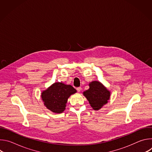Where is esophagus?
I'll list each match as a JSON object with an SVG mask.
<instances>
[{
  "mask_svg": "<svg viewBox=\"0 0 152 152\" xmlns=\"http://www.w3.org/2000/svg\"><path fill=\"white\" fill-rule=\"evenodd\" d=\"M76 90H77V91L78 92H80V91H81V90H82V88H81V87H77V88H76Z\"/></svg>",
  "mask_w": 152,
  "mask_h": 152,
  "instance_id": "34e87169",
  "label": "esophagus"
}]
</instances>
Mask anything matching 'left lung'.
Here are the masks:
<instances>
[{
	"instance_id": "1",
	"label": "left lung",
	"mask_w": 152,
	"mask_h": 152,
	"mask_svg": "<svg viewBox=\"0 0 152 152\" xmlns=\"http://www.w3.org/2000/svg\"><path fill=\"white\" fill-rule=\"evenodd\" d=\"M88 90L83 92V95L88 100L93 109L98 111L108 102L111 97V92L97 80L90 82Z\"/></svg>"
}]
</instances>
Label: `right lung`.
Returning a JSON list of instances; mask_svg holds the SVG:
<instances>
[{"label":"right lung","mask_w":152,"mask_h":152,"mask_svg":"<svg viewBox=\"0 0 152 152\" xmlns=\"http://www.w3.org/2000/svg\"><path fill=\"white\" fill-rule=\"evenodd\" d=\"M76 92L72 85L57 82L43 90L41 97L45 106L49 110L60 114L66 110V103L70 96Z\"/></svg>","instance_id":"1"}]
</instances>
